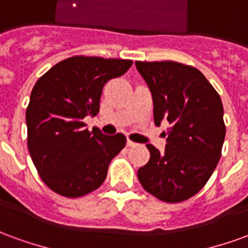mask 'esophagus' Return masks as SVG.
<instances>
[{
  "mask_svg": "<svg viewBox=\"0 0 248 248\" xmlns=\"http://www.w3.org/2000/svg\"><path fill=\"white\" fill-rule=\"evenodd\" d=\"M126 143H127V146H129V147H135V146H137V143H135V142H133V140H127V142H126Z\"/></svg>",
  "mask_w": 248,
  "mask_h": 248,
  "instance_id": "1",
  "label": "esophagus"
}]
</instances>
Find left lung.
I'll use <instances>...</instances> for the list:
<instances>
[{
  "label": "left lung",
  "instance_id": "obj_1",
  "mask_svg": "<svg viewBox=\"0 0 248 248\" xmlns=\"http://www.w3.org/2000/svg\"><path fill=\"white\" fill-rule=\"evenodd\" d=\"M150 89L154 122L167 121L165 153L146 145L150 159L138 170L146 191L167 203L183 202L207 183L226 135L223 105L201 71L174 61L135 62Z\"/></svg>",
  "mask_w": 248,
  "mask_h": 248
}]
</instances>
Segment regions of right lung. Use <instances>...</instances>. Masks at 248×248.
Wrapping results in <instances>:
<instances>
[{
	"label": "right lung",
	"mask_w": 248,
	"mask_h": 248,
	"mask_svg": "<svg viewBox=\"0 0 248 248\" xmlns=\"http://www.w3.org/2000/svg\"><path fill=\"white\" fill-rule=\"evenodd\" d=\"M131 60L77 56L46 71L30 94L26 108L28 147L46 186L62 197L97 190L114 156L126 145L124 134L90 133L83 124L99 111L105 83L124 76Z\"/></svg>",
	"instance_id": "obj_1"
}]
</instances>
